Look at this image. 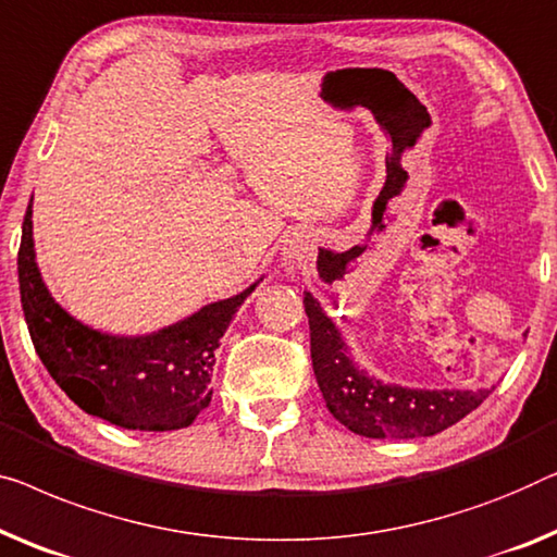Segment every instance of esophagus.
Wrapping results in <instances>:
<instances>
[{"instance_id": "34e87169", "label": "esophagus", "mask_w": 557, "mask_h": 557, "mask_svg": "<svg viewBox=\"0 0 557 557\" xmlns=\"http://www.w3.org/2000/svg\"><path fill=\"white\" fill-rule=\"evenodd\" d=\"M286 265H288V269H294V261H292V256H288V261H286Z\"/></svg>"}]
</instances>
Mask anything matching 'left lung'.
<instances>
[{
	"label": "left lung",
	"mask_w": 557,
	"mask_h": 557,
	"mask_svg": "<svg viewBox=\"0 0 557 557\" xmlns=\"http://www.w3.org/2000/svg\"><path fill=\"white\" fill-rule=\"evenodd\" d=\"M304 309L309 317L311 361L319 389L329 412L354 434L372 440L432 437L478 409L493 392H426L374 382L354 367L342 334L311 294L304 296Z\"/></svg>",
	"instance_id": "1"
}]
</instances>
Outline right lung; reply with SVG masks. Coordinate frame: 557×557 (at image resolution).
Returning <instances> with one entry per match:
<instances>
[{
    "label": "right lung",
    "mask_w": 557,
    "mask_h": 557,
    "mask_svg": "<svg viewBox=\"0 0 557 557\" xmlns=\"http://www.w3.org/2000/svg\"><path fill=\"white\" fill-rule=\"evenodd\" d=\"M17 269L32 344L60 389L87 414L140 432L183 430L211 405L215 349L233 313L256 288L208 304L148 336L95 332L72 319L39 276L32 200L22 223Z\"/></svg>",
    "instance_id": "add662e5"
}]
</instances>
